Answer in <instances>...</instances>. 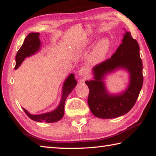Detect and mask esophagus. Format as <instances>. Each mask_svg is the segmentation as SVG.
<instances>
[{"instance_id":"esophagus-1","label":"esophagus","mask_w":156,"mask_h":156,"mask_svg":"<svg viewBox=\"0 0 156 156\" xmlns=\"http://www.w3.org/2000/svg\"><path fill=\"white\" fill-rule=\"evenodd\" d=\"M88 73H89V70L86 67H82V68L79 70V75L80 76H83V77H86L88 75Z\"/></svg>"}]
</instances>
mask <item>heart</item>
Listing matches in <instances>:
<instances>
[{
    "instance_id": "1",
    "label": "heart",
    "mask_w": 156,
    "mask_h": 156,
    "mask_svg": "<svg viewBox=\"0 0 156 156\" xmlns=\"http://www.w3.org/2000/svg\"><path fill=\"white\" fill-rule=\"evenodd\" d=\"M110 47V41L105 39L101 40L96 47L93 49V52L89 57V61L92 64L100 63L105 58L107 52H108Z\"/></svg>"
}]
</instances>
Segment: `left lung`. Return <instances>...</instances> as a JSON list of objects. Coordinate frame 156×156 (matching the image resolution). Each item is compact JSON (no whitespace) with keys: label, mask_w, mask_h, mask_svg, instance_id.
<instances>
[{"label":"left lung","mask_w":156,"mask_h":156,"mask_svg":"<svg viewBox=\"0 0 156 156\" xmlns=\"http://www.w3.org/2000/svg\"><path fill=\"white\" fill-rule=\"evenodd\" d=\"M137 41L129 32L124 35L121 44L111 58L93 67L95 80L86 81L89 89L88 104L95 117L116 118L126 114L136 102L143 83V63ZM118 68H126L130 73L129 89L123 94L109 95L105 90L103 78L107 73Z\"/></svg>","instance_id":"8db88e82"}]
</instances>
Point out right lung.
<instances>
[{"mask_svg":"<svg viewBox=\"0 0 156 156\" xmlns=\"http://www.w3.org/2000/svg\"><path fill=\"white\" fill-rule=\"evenodd\" d=\"M39 33H30L24 39V41L22 46L19 49L16 56V66L15 69H17L20 66L22 62L27 56L35 54L40 47L41 42L39 38ZM77 81L74 78V74H70L69 77L67 78L64 83L63 88V95L57 108L52 112L45 113V114L33 115L29 114L27 110L23 108L24 112L31 119L38 122H46V123H53L58 121L62 119L64 115V106L66 100L67 96L75 87Z\"/></svg>","mask_w":156,"mask_h":156,"instance_id":"right-lung-1","label":"right lung"}]
</instances>
